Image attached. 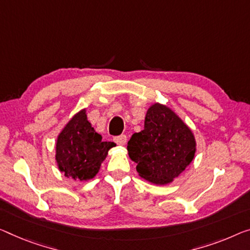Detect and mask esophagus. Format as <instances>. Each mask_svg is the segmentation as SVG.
<instances>
[{
	"label": "esophagus",
	"instance_id": "obj_1",
	"mask_svg": "<svg viewBox=\"0 0 250 250\" xmlns=\"http://www.w3.org/2000/svg\"><path fill=\"white\" fill-rule=\"evenodd\" d=\"M114 141H115V143H116L117 145H120V146H124V145L126 144V142H127V137H126V135H120V136L114 137Z\"/></svg>",
	"mask_w": 250,
	"mask_h": 250
}]
</instances>
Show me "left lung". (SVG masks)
I'll use <instances>...</instances> for the list:
<instances>
[{
	"mask_svg": "<svg viewBox=\"0 0 250 250\" xmlns=\"http://www.w3.org/2000/svg\"><path fill=\"white\" fill-rule=\"evenodd\" d=\"M195 138L173 110L155 103L147 109L144 129L127 143L138 175L154 184L171 183L186 170L195 154Z\"/></svg>",
	"mask_w": 250,
	"mask_h": 250,
	"instance_id": "1",
	"label": "left lung"
}]
</instances>
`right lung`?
<instances>
[{
  "label": "right lung",
  "instance_id": "obj_1",
  "mask_svg": "<svg viewBox=\"0 0 250 250\" xmlns=\"http://www.w3.org/2000/svg\"><path fill=\"white\" fill-rule=\"evenodd\" d=\"M114 142H103L82 109L67 123L57 138L56 161L67 178L87 181L98 173Z\"/></svg>",
  "mask_w": 250,
  "mask_h": 250
}]
</instances>
